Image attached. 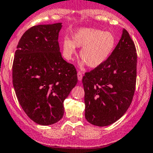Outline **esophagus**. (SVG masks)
<instances>
[{"label": "esophagus", "instance_id": "obj_1", "mask_svg": "<svg viewBox=\"0 0 153 153\" xmlns=\"http://www.w3.org/2000/svg\"><path fill=\"white\" fill-rule=\"evenodd\" d=\"M82 77H83V75H82V72H80V71H78V81H81V79H82Z\"/></svg>", "mask_w": 153, "mask_h": 153}]
</instances>
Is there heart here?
Wrapping results in <instances>:
<instances>
[{"mask_svg": "<svg viewBox=\"0 0 153 153\" xmlns=\"http://www.w3.org/2000/svg\"><path fill=\"white\" fill-rule=\"evenodd\" d=\"M72 39L64 38L62 42V55L67 60H72L76 54V47L81 48L80 65L88 63L91 68L102 65L115 48L116 38L110 31L94 28H80L72 34Z\"/></svg>", "mask_w": 153, "mask_h": 153, "instance_id": "heart-1", "label": "heart"}]
</instances>
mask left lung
I'll return each mask as SVG.
<instances>
[{"label":"left lung","instance_id":"left-lung-1","mask_svg":"<svg viewBox=\"0 0 153 153\" xmlns=\"http://www.w3.org/2000/svg\"><path fill=\"white\" fill-rule=\"evenodd\" d=\"M134 43L125 29L112 54L103 63L82 78L85 90V118L96 126L118 121L129 108L137 79Z\"/></svg>","mask_w":153,"mask_h":153}]
</instances>
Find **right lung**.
I'll list each match as a JSON object with an SVG mask.
<instances>
[{
	"label": "right lung",
	"instance_id": "add662e5",
	"mask_svg": "<svg viewBox=\"0 0 153 153\" xmlns=\"http://www.w3.org/2000/svg\"><path fill=\"white\" fill-rule=\"evenodd\" d=\"M62 23L38 25L22 35L13 64V85L24 112L38 125L56 123L63 102L78 82L72 64L62 59L58 37Z\"/></svg>",
	"mask_w": 153,
	"mask_h": 153
}]
</instances>
